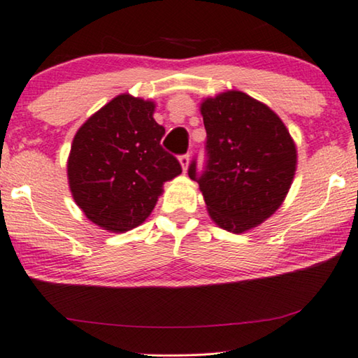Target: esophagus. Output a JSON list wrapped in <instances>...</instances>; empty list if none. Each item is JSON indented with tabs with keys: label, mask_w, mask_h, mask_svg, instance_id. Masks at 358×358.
<instances>
[{
	"label": "esophagus",
	"mask_w": 358,
	"mask_h": 358,
	"mask_svg": "<svg viewBox=\"0 0 358 358\" xmlns=\"http://www.w3.org/2000/svg\"><path fill=\"white\" fill-rule=\"evenodd\" d=\"M178 161H180L181 169H183V172L186 173V170H188V165H189V156L188 154H183V156L178 157Z\"/></svg>",
	"instance_id": "34e87169"
}]
</instances>
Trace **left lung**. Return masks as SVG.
Here are the masks:
<instances>
[{"instance_id": "obj_1", "label": "left lung", "mask_w": 358, "mask_h": 358, "mask_svg": "<svg viewBox=\"0 0 358 358\" xmlns=\"http://www.w3.org/2000/svg\"><path fill=\"white\" fill-rule=\"evenodd\" d=\"M201 115L207 131V165L188 175L199 183L215 225L244 233L273 215L286 199L297 167L296 143L268 106L230 90L206 98Z\"/></svg>"}]
</instances>
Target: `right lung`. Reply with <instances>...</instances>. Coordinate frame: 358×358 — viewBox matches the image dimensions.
<instances>
[{
  "mask_svg": "<svg viewBox=\"0 0 358 358\" xmlns=\"http://www.w3.org/2000/svg\"><path fill=\"white\" fill-rule=\"evenodd\" d=\"M156 103L124 93L96 110L73 136L67 159L69 188L90 222L125 233L141 225L165 181L181 165L164 151L165 128L154 120Z\"/></svg>",
  "mask_w": 358,
  "mask_h": 358,
  "instance_id": "right-lung-1",
  "label": "right lung"
}]
</instances>
